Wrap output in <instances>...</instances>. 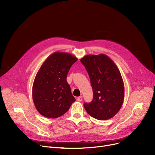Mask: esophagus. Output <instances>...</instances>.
I'll use <instances>...</instances> for the list:
<instances>
[{
    "instance_id": "34e87169",
    "label": "esophagus",
    "mask_w": 155,
    "mask_h": 155,
    "mask_svg": "<svg viewBox=\"0 0 155 155\" xmlns=\"http://www.w3.org/2000/svg\"><path fill=\"white\" fill-rule=\"evenodd\" d=\"M77 101H79V102L82 101V96H80V97H77Z\"/></svg>"
}]
</instances>
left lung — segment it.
<instances>
[{
	"label": "left lung",
	"instance_id": "1",
	"mask_svg": "<svg viewBox=\"0 0 155 155\" xmlns=\"http://www.w3.org/2000/svg\"><path fill=\"white\" fill-rule=\"evenodd\" d=\"M90 77L94 97L84 106L92 117L101 120L114 116L124 99V85L120 73L109 57L104 54H88L80 59Z\"/></svg>",
	"mask_w": 155,
	"mask_h": 155
}]
</instances>
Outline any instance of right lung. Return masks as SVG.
<instances>
[{"label": "right lung", "mask_w": 155, "mask_h": 155, "mask_svg": "<svg viewBox=\"0 0 155 155\" xmlns=\"http://www.w3.org/2000/svg\"><path fill=\"white\" fill-rule=\"evenodd\" d=\"M77 60L70 53L54 52L41 66L32 91V100L40 114L52 119L60 117L75 101L67 77Z\"/></svg>", "instance_id": "1"}]
</instances>
